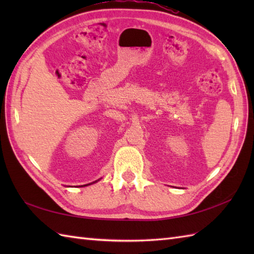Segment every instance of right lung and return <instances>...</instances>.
I'll return each mask as SVG.
<instances>
[{
    "mask_svg": "<svg viewBox=\"0 0 254 254\" xmlns=\"http://www.w3.org/2000/svg\"><path fill=\"white\" fill-rule=\"evenodd\" d=\"M101 179V178H100ZM100 179H98V180H96V181H94V182H91V183H88V185H84V186H79V187H87V186H90V185H93V183H96V182H98Z\"/></svg>",
    "mask_w": 254,
    "mask_h": 254,
    "instance_id": "obj_1",
    "label": "right lung"
}]
</instances>
